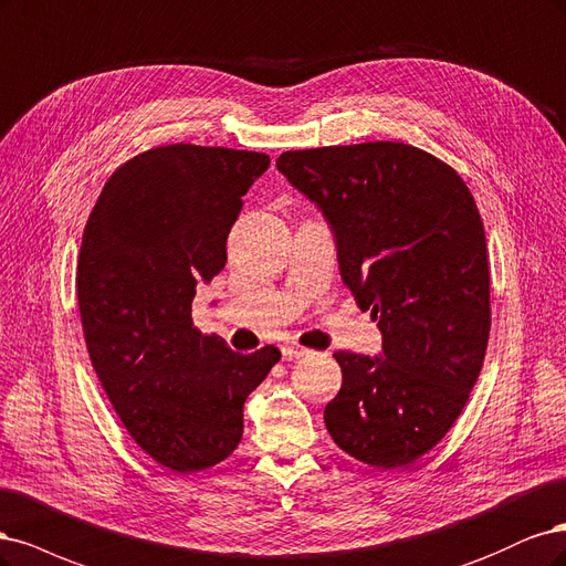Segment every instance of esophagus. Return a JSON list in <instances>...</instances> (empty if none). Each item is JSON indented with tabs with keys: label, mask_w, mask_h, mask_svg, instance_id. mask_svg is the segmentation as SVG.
<instances>
[{
	"label": "esophagus",
	"mask_w": 566,
	"mask_h": 566,
	"mask_svg": "<svg viewBox=\"0 0 566 566\" xmlns=\"http://www.w3.org/2000/svg\"><path fill=\"white\" fill-rule=\"evenodd\" d=\"M310 350L307 348H303V345H294V343H289V345H282V355H284V359H298V357H305Z\"/></svg>",
	"instance_id": "34e87169"
}]
</instances>
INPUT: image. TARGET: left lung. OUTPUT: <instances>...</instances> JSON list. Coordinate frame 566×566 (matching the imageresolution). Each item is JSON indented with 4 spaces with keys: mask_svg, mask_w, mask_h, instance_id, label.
Wrapping results in <instances>:
<instances>
[{
    "mask_svg": "<svg viewBox=\"0 0 566 566\" xmlns=\"http://www.w3.org/2000/svg\"><path fill=\"white\" fill-rule=\"evenodd\" d=\"M277 169L329 221L340 277L382 336L376 357L334 353L324 409L353 459L395 470L449 432L475 388L491 329L484 226L463 178L407 143L289 150Z\"/></svg>",
    "mask_w": 566,
    "mask_h": 566,
    "instance_id": "1",
    "label": "left lung"
}]
</instances>
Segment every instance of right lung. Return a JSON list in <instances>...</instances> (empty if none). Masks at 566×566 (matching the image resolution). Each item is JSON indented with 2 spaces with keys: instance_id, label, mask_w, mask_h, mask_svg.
I'll use <instances>...</instances> for the list:
<instances>
[{
  "instance_id": "1",
  "label": "right lung",
  "mask_w": 566,
  "mask_h": 566,
  "mask_svg": "<svg viewBox=\"0 0 566 566\" xmlns=\"http://www.w3.org/2000/svg\"><path fill=\"white\" fill-rule=\"evenodd\" d=\"M263 153L164 145L111 176L91 211L77 301L91 364L124 428L157 463L190 475L221 463L244 432V402L280 361L240 355L192 324L197 284L226 268L242 197Z\"/></svg>"
}]
</instances>
